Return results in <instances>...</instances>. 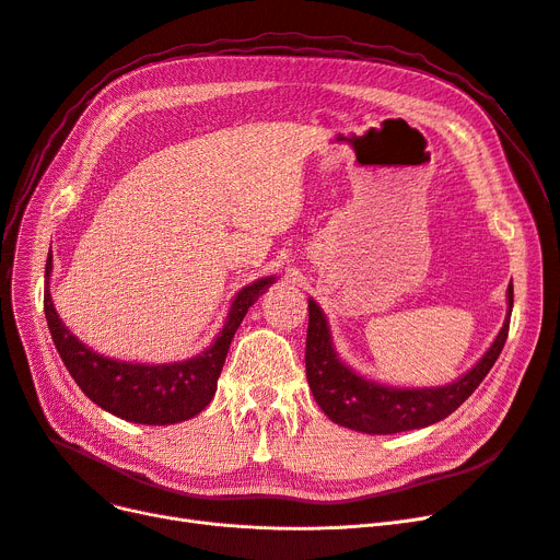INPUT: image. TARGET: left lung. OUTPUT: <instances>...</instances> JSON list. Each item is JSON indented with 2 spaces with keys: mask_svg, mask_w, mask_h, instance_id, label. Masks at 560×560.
Wrapping results in <instances>:
<instances>
[{
  "mask_svg": "<svg viewBox=\"0 0 560 560\" xmlns=\"http://www.w3.org/2000/svg\"><path fill=\"white\" fill-rule=\"evenodd\" d=\"M508 318L485 357L457 382L440 388H392L369 382L340 363L329 338L325 313L308 300L306 329V380L315 402L338 423L366 434H396L446 419L465 402L499 359L513 311V281L508 288Z\"/></svg>",
  "mask_w": 560,
  "mask_h": 560,
  "instance_id": "left-lung-1",
  "label": "left lung"
}]
</instances>
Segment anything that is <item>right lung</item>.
Listing matches in <instances>:
<instances>
[{
  "label": "right lung",
  "instance_id": "1",
  "mask_svg": "<svg viewBox=\"0 0 560 560\" xmlns=\"http://www.w3.org/2000/svg\"><path fill=\"white\" fill-rule=\"evenodd\" d=\"M52 272V254L45 262V277ZM275 279H260L235 295L226 325L214 343L199 357L164 366L114 361L89 350L59 320L50 290H45L43 306L47 327L68 373L82 392L114 417L145 425H168L197 417L217 392V380L224 369L231 340L249 306Z\"/></svg>",
  "mask_w": 560,
  "mask_h": 560
}]
</instances>
